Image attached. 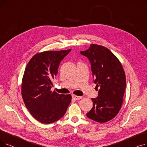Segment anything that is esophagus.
<instances>
[{"mask_svg":"<svg viewBox=\"0 0 147 147\" xmlns=\"http://www.w3.org/2000/svg\"><path fill=\"white\" fill-rule=\"evenodd\" d=\"M72 97L73 99H74L75 100H79L82 97V96H77V95H72Z\"/></svg>","mask_w":147,"mask_h":147,"instance_id":"34e87169","label":"esophagus"}]
</instances>
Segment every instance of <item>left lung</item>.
<instances>
[{
  "label": "left lung",
  "mask_w": 147,
  "mask_h": 147,
  "mask_svg": "<svg viewBox=\"0 0 147 147\" xmlns=\"http://www.w3.org/2000/svg\"><path fill=\"white\" fill-rule=\"evenodd\" d=\"M80 53L89 59L94 82L99 88L98 96L92 98L93 107L86 116L101 123L110 121L122 105L126 85L124 69L118 58L104 46L91 44Z\"/></svg>",
  "instance_id": "obj_1"
}]
</instances>
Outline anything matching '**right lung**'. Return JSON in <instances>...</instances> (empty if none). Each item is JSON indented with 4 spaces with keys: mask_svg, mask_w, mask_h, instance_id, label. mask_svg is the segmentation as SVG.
I'll list each match as a JSON object with an SVG mask.
<instances>
[{
    "mask_svg": "<svg viewBox=\"0 0 147 147\" xmlns=\"http://www.w3.org/2000/svg\"><path fill=\"white\" fill-rule=\"evenodd\" d=\"M71 50L38 53L25 69L21 84L23 101L32 116L42 123L50 124L59 120L71 102V95L51 90L52 80L58 73L61 61Z\"/></svg>",
    "mask_w": 147,
    "mask_h": 147,
    "instance_id": "right-lung-1",
    "label": "right lung"
}]
</instances>
